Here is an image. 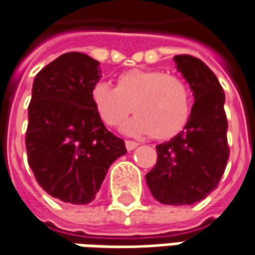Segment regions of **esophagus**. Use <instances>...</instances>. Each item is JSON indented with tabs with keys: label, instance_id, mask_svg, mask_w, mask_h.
I'll use <instances>...</instances> for the list:
<instances>
[{
	"label": "esophagus",
	"instance_id": "34e87169",
	"mask_svg": "<svg viewBox=\"0 0 255 255\" xmlns=\"http://www.w3.org/2000/svg\"><path fill=\"white\" fill-rule=\"evenodd\" d=\"M126 147H127L128 151H131V150H134L135 147H138V142L131 141V140H127V141H126Z\"/></svg>",
	"mask_w": 255,
	"mask_h": 255
}]
</instances>
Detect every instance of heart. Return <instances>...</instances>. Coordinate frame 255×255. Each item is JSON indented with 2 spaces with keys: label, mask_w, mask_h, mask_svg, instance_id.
Returning <instances> with one entry per match:
<instances>
[{
  "label": "heart",
  "mask_w": 255,
  "mask_h": 255,
  "mask_svg": "<svg viewBox=\"0 0 255 255\" xmlns=\"http://www.w3.org/2000/svg\"><path fill=\"white\" fill-rule=\"evenodd\" d=\"M91 98L105 126H120L132 111L135 117L123 126V131L129 135L150 134L156 140L179 134L192 114V92L187 83L161 70H127L117 78L115 88L97 83Z\"/></svg>",
  "instance_id": "b5f03b06"
}]
</instances>
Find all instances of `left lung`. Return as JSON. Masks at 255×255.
<instances>
[{"label": "left lung", "instance_id": "1", "mask_svg": "<svg viewBox=\"0 0 255 255\" xmlns=\"http://www.w3.org/2000/svg\"><path fill=\"white\" fill-rule=\"evenodd\" d=\"M195 104L189 123L172 140L158 144L157 163L145 174L154 199L164 205H193L215 190L230 157L225 94L215 73L202 60L174 56Z\"/></svg>", "mask_w": 255, "mask_h": 255}]
</instances>
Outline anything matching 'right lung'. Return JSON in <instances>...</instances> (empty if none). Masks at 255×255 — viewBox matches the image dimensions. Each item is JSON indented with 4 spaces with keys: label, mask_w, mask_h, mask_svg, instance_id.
<instances>
[{
    "label": "right lung",
    "mask_w": 255,
    "mask_h": 255,
    "mask_svg": "<svg viewBox=\"0 0 255 255\" xmlns=\"http://www.w3.org/2000/svg\"><path fill=\"white\" fill-rule=\"evenodd\" d=\"M99 79V62L78 52L59 56L34 78L27 158L38 185L62 202H92L110 166L127 153L92 104Z\"/></svg>",
    "instance_id": "1"
}]
</instances>
